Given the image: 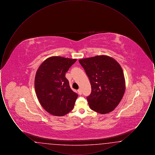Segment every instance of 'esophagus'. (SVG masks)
<instances>
[{
    "label": "esophagus",
    "mask_w": 155,
    "mask_h": 155,
    "mask_svg": "<svg viewBox=\"0 0 155 155\" xmlns=\"http://www.w3.org/2000/svg\"><path fill=\"white\" fill-rule=\"evenodd\" d=\"M78 94H79L80 95L82 94V91H81V89H79L78 90Z\"/></svg>",
    "instance_id": "obj_1"
}]
</instances>
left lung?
Masks as SVG:
<instances>
[{
  "instance_id": "8db88e82",
  "label": "left lung",
  "mask_w": 155,
  "mask_h": 155,
  "mask_svg": "<svg viewBox=\"0 0 155 155\" xmlns=\"http://www.w3.org/2000/svg\"><path fill=\"white\" fill-rule=\"evenodd\" d=\"M79 62L91 85V93L87 97L91 109L101 114L113 110L125 89L123 71L118 62L104 55L80 59Z\"/></svg>"
}]
</instances>
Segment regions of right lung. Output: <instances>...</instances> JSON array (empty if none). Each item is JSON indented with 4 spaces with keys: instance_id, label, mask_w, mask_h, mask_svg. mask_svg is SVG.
Here are the masks:
<instances>
[{
    "instance_id": "1",
    "label": "right lung",
    "mask_w": 155,
    "mask_h": 155,
    "mask_svg": "<svg viewBox=\"0 0 155 155\" xmlns=\"http://www.w3.org/2000/svg\"><path fill=\"white\" fill-rule=\"evenodd\" d=\"M76 59L51 57L39 67L35 78L37 97L45 110L63 116L72 110L78 94L70 88L65 77Z\"/></svg>"
}]
</instances>
